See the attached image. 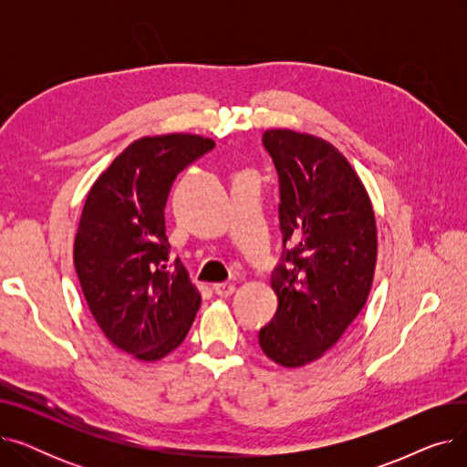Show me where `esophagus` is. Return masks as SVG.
Here are the masks:
<instances>
[{
  "instance_id": "obj_1",
  "label": "esophagus",
  "mask_w": 467,
  "mask_h": 467,
  "mask_svg": "<svg viewBox=\"0 0 467 467\" xmlns=\"http://www.w3.org/2000/svg\"><path fill=\"white\" fill-rule=\"evenodd\" d=\"M234 285L233 284H227V282H221V284H213V291H215V296H219V297H231L233 293H234Z\"/></svg>"
}]
</instances>
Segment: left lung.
I'll return each mask as SVG.
<instances>
[{"label": "left lung", "instance_id": "1", "mask_svg": "<svg viewBox=\"0 0 467 467\" xmlns=\"http://www.w3.org/2000/svg\"><path fill=\"white\" fill-rule=\"evenodd\" d=\"M263 141L280 176V229L289 250L271 276L278 308L259 331V347L296 369L333 348L365 306L377 219L358 171L335 145L289 129L266 130Z\"/></svg>", "mask_w": 467, "mask_h": 467}]
</instances>
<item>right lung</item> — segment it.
<instances>
[{
    "label": "right lung",
    "mask_w": 467,
    "mask_h": 467,
    "mask_svg": "<svg viewBox=\"0 0 467 467\" xmlns=\"http://www.w3.org/2000/svg\"><path fill=\"white\" fill-rule=\"evenodd\" d=\"M212 147L199 134L143 136L87 194L73 265L96 324L140 361L176 350L201 308L187 268L180 259L170 263L164 208L176 176Z\"/></svg>",
    "instance_id": "add662e5"
}]
</instances>
